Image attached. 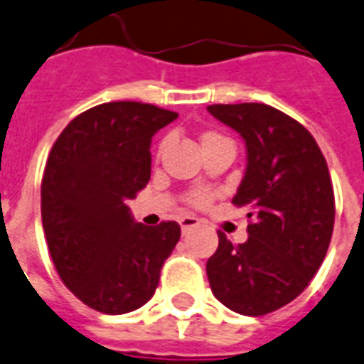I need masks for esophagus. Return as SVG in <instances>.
I'll return each instance as SVG.
<instances>
[{"label":"esophagus","mask_w":364,"mask_h":364,"mask_svg":"<svg viewBox=\"0 0 364 364\" xmlns=\"http://www.w3.org/2000/svg\"><path fill=\"white\" fill-rule=\"evenodd\" d=\"M201 224V220L199 218H196V216H182L180 218V228H182V232H190V230H193V228H197Z\"/></svg>","instance_id":"obj_1"}]
</instances>
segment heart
<instances>
[{"mask_svg": "<svg viewBox=\"0 0 364 364\" xmlns=\"http://www.w3.org/2000/svg\"><path fill=\"white\" fill-rule=\"evenodd\" d=\"M214 138H222L220 134H214V132H207V134H203L201 138V144L203 142H208V140H214ZM165 148V144H161V150ZM213 196H210V191L207 190H196L191 191L190 196H188V201L193 205V207H207L208 203H210Z\"/></svg>", "mask_w": 364, "mask_h": 364, "instance_id": "obj_1", "label": "heart"}]
</instances>
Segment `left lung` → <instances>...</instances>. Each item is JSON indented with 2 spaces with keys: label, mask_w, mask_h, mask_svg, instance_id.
I'll use <instances>...</instances> for the list:
<instances>
[{
  "label": "left lung",
  "mask_w": 364,
  "mask_h": 364,
  "mask_svg": "<svg viewBox=\"0 0 364 364\" xmlns=\"http://www.w3.org/2000/svg\"><path fill=\"white\" fill-rule=\"evenodd\" d=\"M207 109L243 136L247 168L233 205L252 208L245 243L218 233L210 290L235 314H272L302 294L325 260L334 228L328 167L308 129L267 104Z\"/></svg>",
  "instance_id": "obj_1"
}]
</instances>
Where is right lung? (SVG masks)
<instances>
[{
    "mask_svg": "<svg viewBox=\"0 0 364 364\" xmlns=\"http://www.w3.org/2000/svg\"><path fill=\"white\" fill-rule=\"evenodd\" d=\"M178 117L142 102H106L68 123L41 180V220L62 283L89 308L121 315L148 302L180 239L127 207L151 174V136Z\"/></svg>",
    "mask_w": 364,
    "mask_h": 364,
    "instance_id": "right-lung-1",
    "label": "right lung"
}]
</instances>
